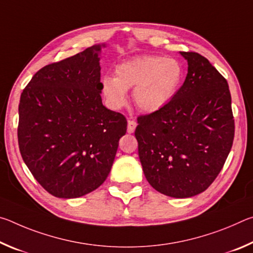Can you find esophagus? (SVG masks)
I'll return each instance as SVG.
<instances>
[{
  "instance_id": "1",
  "label": "esophagus",
  "mask_w": 253,
  "mask_h": 253,
  "mask_svg": "<svg viewBox=\"0 0 253 253\" xmlns=\"http://www.w3.org/2000/svg\"><path fill=\"white\" fill-rule=\"evenodd\" d=\"M137 126V123L135 121H132V119H129L128 121V128H127V131L129 132V134H131V132L135 131V128Z\"/></svg>"
}]
</instances>
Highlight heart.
Listing matches in <instances>:
<instances>
[{"label":"heart","instance_id":"b5f03b06","mask_svg":"<svg viewBox=\"0 0 253 253\" xmlns=\"http://www.w3.org/2000/svg\"><path fill=\"white\" fill-rule=\"evenodd\" d=\"M116 77L105 76L101 90L108 104L119 109L127 102V90L134 89V100L140 109L154 113L176 95L183 79L177 60L160 55H142L119 63Z\"/></svg>","mask_w":253,"mask_h":253}]
</instances>
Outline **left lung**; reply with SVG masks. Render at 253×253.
<instances>
[{
    "label": "left lung",
    "mask_w": 253,
    "mask_h": 253,
    "mask_svg": "<svg viewBox=\"0 0 253 253\" xmlns=\"http://www.w3.org/2000/svg\"><path fill=\"white\" fill-rule=\"evenodd\" d=\"M187 76L162 109L137 118L135 136L145 177L162 194L202 193L221 172L234 138L228 81L198 52H181Z\"/></svg>",
    "instance_id": "1"
}]
</instances>
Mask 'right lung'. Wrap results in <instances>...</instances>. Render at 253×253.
<instances>
[{
  "label": "right lung",
  "instance_id": "add662e5",
  "mask_svg": "<svg viewBox=\"0 0 253 253\" xmlns=\"http://www.w3.org/2000/svg\"><path fill=\"white\" fill-rule=\"evenodd\" d=\"M101 46L41 68L21 93V156L55 198H80L99 187L126 134L125 116L101 101Z\"/></svg>",
  "mask_w": 253,
  "mask_h": 253
}]
</instances>
